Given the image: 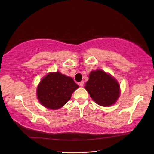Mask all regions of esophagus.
<instances>
[{
	"mask_svg": "<svg viewBox=\"0 0 154 154\" xmlns=\"http://www.w3.org/2000/svg\"><path fill=\"white\" fill-rule=\"evenodd\" d=\"M79 85L81 87H83L84 86V81H81V82L79 83Z\"/></svg>",
	"mask_w": 154,
	"mask_h": 154,
	"instance_id": "1",
	"label": "esophagus"
}]
</instances>
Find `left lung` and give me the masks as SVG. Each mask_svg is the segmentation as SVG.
<instances>
[{"label":"left lung","instance_id":"8db88e82","mask_svg":"<svg viewBox=\"0 0 154 154\" xmlns=\"http://www.w3.org/2000/svg\"><path fill=\"white\" fill-rule=\"evenodd\" d=\"M85 88L97 104L109 106L116 102L120 94L118 81L103 70L92 71Z\"/></svg>","mask_w":154,"mask_h":154}]
</instances>
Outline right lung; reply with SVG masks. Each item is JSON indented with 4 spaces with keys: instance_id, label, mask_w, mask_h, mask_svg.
<instances>
[{
    "instance_id": "obj_1",
    "label": "right lung",
    "mask_w": 154,
    "mask_h": 154,
    "mask_svg": "<svg viewBox=\"0 0 154 154\" xmlns=\"http://www.w3.org/2000/svg\"><path fill=\"white\" fill-rule=\"evenodd\" d=\"M79 88L70 77L60 72H51L42 79L37 88V97L44 106L57 110L64 106Z\"/></svg>"
}]
</instances>
